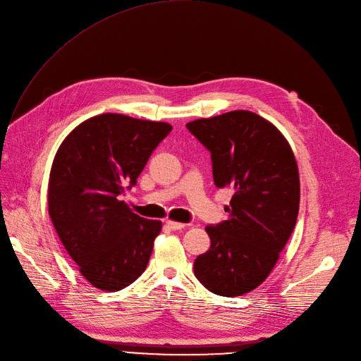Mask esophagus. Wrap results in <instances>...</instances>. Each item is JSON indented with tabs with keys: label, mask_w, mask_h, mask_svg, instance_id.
Wrapping results in <instances>:
<instances>
[{
	"label": "esophagus",
	"mask_w": 361,
	"mask_h": 361,
	"mask_svg": "<svg viewBox=\"0 0 361 361\" xmlns=\"http://www.w3.org/2000/svg\"><path fill=\"white\" fill-rule=\"evenodd\" d=\"M165 226H166L168 229H171V231H180V229L184 228V224L174 222V221H166V222H165Z\"/></svg>",
	"instance_id": "34e87169"
}]
</instances>
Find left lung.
<instances>
[{
    "label": "left lung",
    "instance_id": "8db88e82",
    "mask_svg": "<svg viewBox=\"0 0 361 361\" xmlns=\"http://www.w3.org/2000/svg\"><path fill=\"white\" fill-rule=\"evenodd\" d=\"M210 152L216 187H232L228 221L206 226L210 248L195 276L214 295L254 290L279 259L295 229L300 184L295 155L266 118L235 110L185 125Z\"/></svg>",
    "mask_w": 361,
    "mask_h": 361
}]
</instances>
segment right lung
<instances>
[{
	"label": "right lung",
	"mask_w": 361,
	"mask_h": 361,
	"mask_svg": "<svg viewBox=\"0 0 361 361\" xmlns=\"http://www.w3.org/2000/svg\"><path fill=\"white\" fill-rule=\"evenodd\" d=\"M171 125L106 113L72 130L52 164L47 204L65 250L97 289L117 292L143 271L161 222L140 218L120 195L136 184Z\"/></svg>",
	"instance_id": "add662e5"
}]
</instances>
